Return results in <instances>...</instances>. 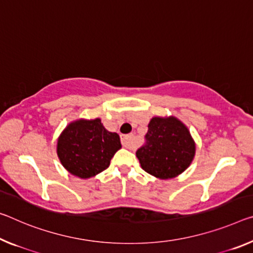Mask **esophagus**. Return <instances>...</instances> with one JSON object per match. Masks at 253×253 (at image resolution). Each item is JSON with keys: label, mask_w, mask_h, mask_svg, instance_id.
<instances>
[{"label": "esophagus", "mask_w": 253, "mask_h": 253, "mask_svg": "<svg viewBox=\"0 0 253 253\" xmlns=\"http://www.w3.org/2000/svg\"><path fill=\"white\" fill-rule=\"evenodd\" d=\"M122 144L124 147L133 150L135 147V137L133 135H124L122 137Z\"/></svg>", "instance_id": "obj_1"}]
</instances>
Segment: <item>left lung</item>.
I'll use <instances>...</instances> for the list:
<instances>
[{"label":"left lung","instance_id":"obj_1","mask_svg":"<svg viewBox=\"0 0 253 253\" xmlns=\"http://www.w3.org/2000/svg\"><path fill=\"white\" fill-rule=\"evenodd\" d=\"M146 143L136 152L144 171L159 179H172L190 166L196 145L190 131L175 117H153Z\"/></svg>","mask_w":253,"mask_h":253}]
</instances>
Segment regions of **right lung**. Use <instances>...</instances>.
Wrapping results in <instances>:
<instances>
[{
  "label": "right lung",
  "mask_w": 253,
  "mask_h": 253,
  "mask_svg": "<svg viewBox=\"0 0 253 253\" xmlns=\"http://www.w3.org/2000/svg\"><path fill=\"white\" fill-rule=\"evenodd\" d=\"M122 147L117 133L108 131L99 118L69 124L57 141V155L71 174L81 179L106 170Z\"/></svg>",
  "instance_id": "1"
}]
</instances>
